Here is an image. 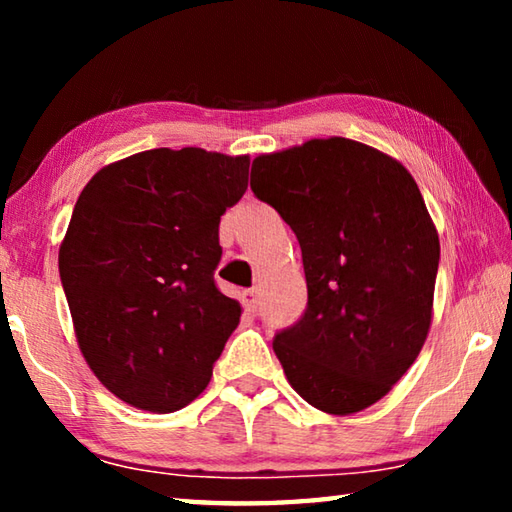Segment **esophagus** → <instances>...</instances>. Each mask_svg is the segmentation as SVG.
Listing matches in <instances>:
<instances>
[{
  "instance_id": "1",
  "label": "esophagus",
  "mask_w": 512,
  "mask_h": 512,
  "mask_svg": "<svg viewBox=\"0 0 512 512\" xmlns=\"http://www.w3.org/2000/svg\"><path fill=\"white\" fill-rule=\"evenodd\" d=\"M241 302H244V307H246L248 311H257V307H259L257 291H255V289H246V291H241Z\"/></svg>"
}]
</instances>
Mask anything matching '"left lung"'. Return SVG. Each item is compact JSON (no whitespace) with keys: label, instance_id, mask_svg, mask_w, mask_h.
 Segmentation results:
<instances>
[{"label":"left lung","instance_id":"1","mask_svg":"<svg viewBox=\"0 0 512 512\" xmlns=\"http://www.w3.org/2000/svg\"><path fill=\"white\" fill-rule=\"evenodd\" d=\"M250 189L296 232L307 307L273 339L296 393L350 415L381 400L431 325L440 244L400 162L345 137L259 155Z\"/></svg>","mask_w":512,"mask_h":512}]
</instances>
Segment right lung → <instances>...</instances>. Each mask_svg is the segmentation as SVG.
<instances>
[{"mask_svg":"<svg viewBox=\"0 0 512 512\" xmlns=\"http://www.w3.org/2000/svg\"><path fill=\"white\" fill-rule=\"evenodd\" d=\"M248 155L151 149L103 167L74 205L58 268L76 339L119 400L187 406L239 325L214 282L219 223L248 187Z\"/></svg>","mask_w":512,"mask_h":512,"instance_id":"right-lung-1","label":"right lung"}]
</instances>
